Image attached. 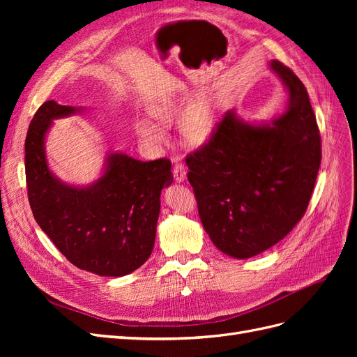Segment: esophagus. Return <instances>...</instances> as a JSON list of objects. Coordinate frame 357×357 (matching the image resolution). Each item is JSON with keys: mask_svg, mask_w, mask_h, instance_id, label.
I'll return each mask as SVG.
<instances>
[{"mask_svg": "<svg viewBox=\"0 0 357 357\" xmlns=\"http://www.w3.org/2000/svg\"><path fill=\"white\" fill-rule=\"evenodd\" d=\"M172 174H174V180L176 181H185L186 178V168L185 165L181 164L180 160H176L174 162V167H172Z\"/></svg>", "mask_w": 357, "mask_h": 357, "instance_id": "34e87169", "label": "esophagus"}]
</instances>
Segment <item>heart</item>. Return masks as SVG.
<instances>
[{
  "instance_id": "1",
  "label": "heart",
  "mask_w": 357,
  "mask_h": 357,
  "mask_svg": "<svg viewBox=\"0 0 357 357\" xmlns=\"http://www.w3.org/2000/svg\"><path fill=\"white\" fill-rule=\"evenodd\" d=\"M183 101L168 100L156 101L149 105L147 113L156 122L167 125L171 123L181 112ZM215 119L210 105L204 101L192 102L188 109L181 113L178 119V134L181 142L188 146H201L211 137L214 131ZM134 131L137 137L149 147H159L165 139L164 129L149 121H137L134 123Z\"/></svg>"
}]
</instances>
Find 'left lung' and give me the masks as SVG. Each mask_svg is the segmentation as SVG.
Returning <instances> with one entry per match:
<instances>
[{
	"label": "left lung",
	"mask_w": 357,
	"mask_h": 357,
	"mask_svg": "<svg viewBox=\"0 0 357 357\" xmlns=\"http://www.w3.org/2000/svg\"><path fill=\"white\" fill-rule=\"evenodd\" d=\"M271 68L289 93L286 112L250 125L229 110L186 158L205 232L225 255L268 250L305 214L321 160L320 131L304 83L280 61Z\"/></svg>",
	"instance_id": "left-lung-1"
}]
</instances>
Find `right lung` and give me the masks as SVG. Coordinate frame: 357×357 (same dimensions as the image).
Instances as JSON below:
<instances>
[{
    "mask_svg": "<svg viewBox=\"0 0 357 357\" xmlns=\"http://www.w3.org/2000/svg\"><path fill=\"white\" fill-rule=\"evenodd\" d=\"M77 112L46 101L32 117L25 139L29 205L40 228L74 266L122 277L142 266L153 250L160 190L172 183L171 162L112 153L93 185H66L47 167L45 137L53 119Z\"/></svg>",
    "mask_w": 357,
    "mask_h": 357,
    "instance_id": "obj_1",
    "label": "right lung"
}]
</instances>
